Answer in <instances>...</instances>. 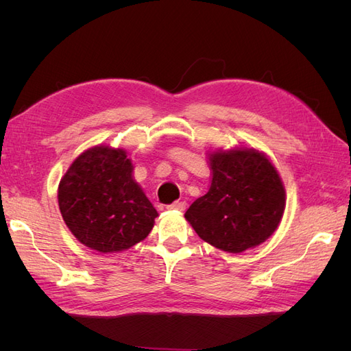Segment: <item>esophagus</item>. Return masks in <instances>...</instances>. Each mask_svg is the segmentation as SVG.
Listing matches in <instances>:
<instances>
[{"label":"esophagus","instance_id":"34e87169","mask_svg":"<svg viewBox=\"0 0 351 351\" xmlns=\"http://www.w3.org/2000/svg\"><path fill=\"white\" fill-rule=\"evenodd\" d=\"M186 206H187V204H186L184 200H176L174 204H171L168 208L169 209H176V210H184Z\"/></svg>","mask_w":351,"mask_h":351}]
</instances>
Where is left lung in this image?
<instances>
[{"label":"left lung","mask_w":351,"mask_h":351,"mask_svg":"<svg viewBox=\"0 0 351 351\" xmlns=\"http://www.w3.org/2000/svg\"><path fill=\"white\" fill-rule=\"evenodd\" d=\"M212 183L186 210L197 236L228 253H241L269 239L285 208L281 177L254 149L215 152L209 158Z\"/></svg>","instance_id":"1"}]
</instances>
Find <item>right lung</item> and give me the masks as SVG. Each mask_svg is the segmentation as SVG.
I'll return each instance as SVG.
<instances>
[{
	"label": "right lung",
	"mask_w": 351,
	"mask_h": 351,
	"mask_svg": "<svg viewBox=\"0 0 351 351\" xmlns=\"http://www.w3.org/2000/svg\"><path fill=\"white\" fill-rule=\"evenodd\" d=\"M123 149L95 146L76 158L58 186L66 226L84 246L121 252L149 234L156 209L133 177Z\"/></svg>",
	"instance_id": "obj_1"
}]
</instances>
